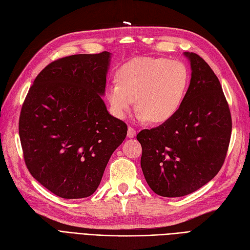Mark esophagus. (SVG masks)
<instances>
[{
    "label": "esophagus",
    "mask_w": 250,
    "mask_h": 250,
    "mask_svg": "<svg viewBox=\"0 0 250 250\" xmlns=\"http://www.w3.org/2000/svg\"><path fill=\"white\" fill-rule=\"evenodd\" d=\"M135 134H136L135 129H134L133 127L129 126V127H128V131H127V136L129 137V139H132V137L135 136Z\"/></svg>",
    "instance_id": "1"
}]
</instances>
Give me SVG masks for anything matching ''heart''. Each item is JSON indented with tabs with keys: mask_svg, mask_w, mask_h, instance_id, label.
<instances>
[{
	"mask_svg": "<svg viewBox=\"0 0 250 250\" xmlns=\"http://www.w3.org/2000/svg\"><path fill=\"white\" fill-rule=\"evenodd\" d=\"M117 81L107 84L105 95L113 115L123 119L135 103L141 121L165 123L173 118L186 97L189 73L176 60L139 57L117 71Z\"/></svg>",
	"mask_w": 250,
	"mask_h": 250,
	"instance_id": "b5f03b06",
	"label": "heart"
}]
</instances>
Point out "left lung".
I'll return each instance as SVG.
<instances>
[{
	"mask_svg": "<svg viewBox=\"0 0 250 250\" xmlns=\"http://www.w3.org/2000/svg\"><path fill=\"white\" fill-rule=\"evenodd\" d=\"M185 56L192 72L182 106L168 121L136 135L145 179L166 197L207 184L220 170L230 141V111L218 77L199 55Z\"/></svg>",
	"mask_w": 250,
	"mask_h": 250,
	"instance_id": "obj_1",
	"label": "left lung"
}]
</instances>
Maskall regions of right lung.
<instances>
[{"label": "right lung", "mask_w": 250, "mask_h": 250, "mask_svg": "<svg viewBox=\"0 0 250 250\" xmlns=\"http://www.w3.org/2000/svg\"><path fill=\"white\" fill-rule=\"evenodd\" d=\"M109 53L68 56L36 76L22 103L19 131L31 175L63 199L95 192L127 125L108 114Z\"/></svg>", "instance_id": "right-lung-1"}]
</instances>
